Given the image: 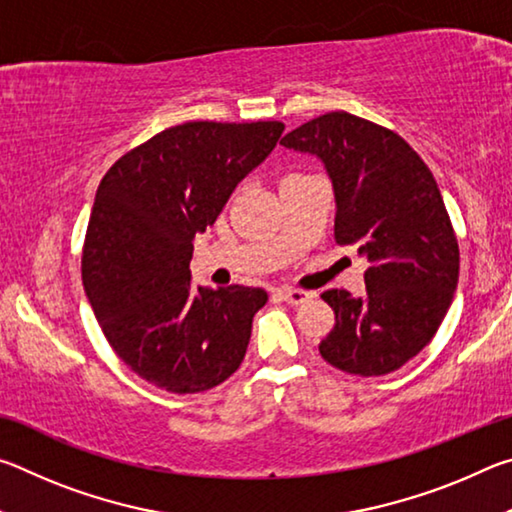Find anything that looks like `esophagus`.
I'll return each instance as SVG.
<instances>
[{"mask_svg": "<svg viewBox=\"0 0 512 512\" xmlns=\"http://www.w3.org/2000/svg\"><path fill=\"white\" fill-rule=\"evenodd\" d=\"M277 296H280L284 302H289V305H302V302H307L311 298V293L302 291V289L282 287V289H277Z\"/></svg>", "mask_w": 512, "mask_h": 512, "instance_id": "esophagus-1", "label": "esophagus"}]
</instances>
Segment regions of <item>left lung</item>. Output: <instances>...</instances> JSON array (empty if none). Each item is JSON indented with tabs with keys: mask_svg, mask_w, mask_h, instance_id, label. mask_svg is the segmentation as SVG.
Instances as JSON below:
<instances>
[{
	"mask_svg": "<svg viewBox=\"0 0 512 512\" xmlns=\"http://www.w3.org/2000/svg\"><path fill=\"white\" fill-rule=\"evenodd\" d=\"M280 144L323 160L336 244L368 259L366 296H320L336 320L320 357L359 377L402 368L438 332L458 284L461 253L436 178L400 135L343 110L307 121Z\"/></svg>",
	"mask_w": 512,
	"mask_h": 512,
	"instance_id": "obj_1",
	"label": "left lung"
}]
</instances>
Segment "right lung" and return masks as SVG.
I'll use <instances>...</instances> for the list:
<instances>
[{"instance_id": "1", "label": "right lung", "mask_w": 512, "mask_h": 512, "mask_svg": "<svg viewBox=\"0 0 512 512\" xmlns=\"http://www.w3.org/2000/svg\"><path fill=\"white\" fill-rule=\"evenodd\" d=\"M282 121H187L112 164L83 244V287L112 350L169 393L219 386L246 357L264 289L194 287V237L275 149Z\"/></svg>"}]
</instances>
